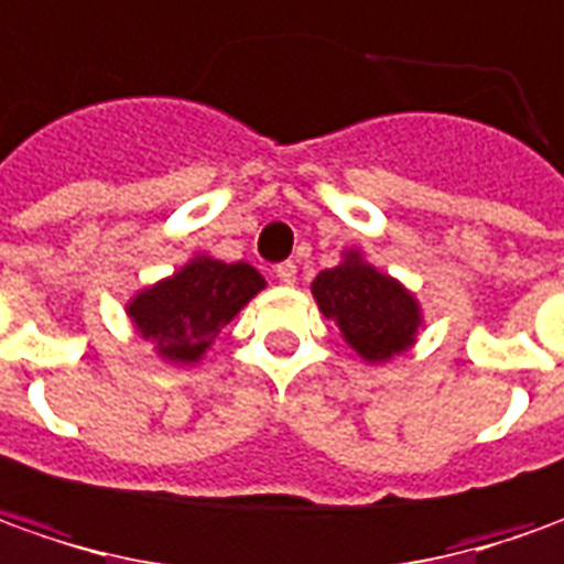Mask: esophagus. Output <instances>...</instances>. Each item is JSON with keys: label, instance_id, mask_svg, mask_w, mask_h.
I'll return each instance as SVG.
<instances>
[{"label": "esophagus", "instance_id": "obj_1", "mask_svg": "<svg viewBox=\"0 0 564 564\" xmlns=\"http://www.w3.org/2000/svg\"><path fill=\"white\" fill-rule=\"evenodd\" d=\"M275 279H279L282 285H294V279H297V267H294L291 260L279 263V267H275Z\"/></svg>", "mask_w": 564, "mask_h": 564}]
</instances>
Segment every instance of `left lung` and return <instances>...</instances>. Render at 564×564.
Masks as SVG:
<instances>
[{
	"mask_svg": "<svg viewBox=\"0 0 564 564\" xmlns=\"http://www.w3.org/2000/svg\"><path fill=\"white\" fill-rule=\"evenodd\" d=\"M313 297L323 316L341 328L366 362H388L413 347L422 328V307L397 279L379 273L360 251H347L332 270L313 279Z\"/></svg>",
	"mask_w": 564,
	"mask_h": 564,
	"instance_id": "left-lung-1",
	"label": "left lung"
}]
</instances>
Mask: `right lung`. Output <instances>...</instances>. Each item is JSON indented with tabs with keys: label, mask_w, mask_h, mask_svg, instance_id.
<instances>
[{
	"label": "right lung",
	"mask_w": 564,
	"mask_h": 564,
	"mask_svg": "<svg viewBox=\"0 0 564 564\" xmlns=\"http://www.w3.org/2000/svg\"><path fill=\"white\" fill-rule=\"evenodd\" d=\"M263 275L248 263H223L198 254L180 273L142 289L130 301L132 326L170 362H198L220 328L263 289Z\"/></svg>",
	"instance_id": "1"
}]
</instances>
